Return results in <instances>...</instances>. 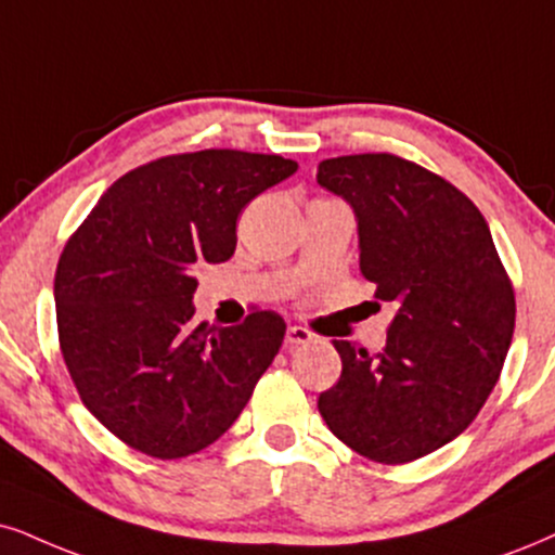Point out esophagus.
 I'll list each match as a JSON object with an SVG mask.
<instances>
[{
  "label": "esophagus",
  "instance_id": "1",
  "mask_svg": "<svg viewBox=\"0 0 555 555\" xmlns=\"http://www.w3.org/2000/svg\"><path fill=\"white\" fill-rule=\"evenodd\" d=\"M311 339H313V334L306 330V326H288V332H285V347L309 345Z\"/></svg>",
  "mask_w": 555,
  "mask_h": 555
}]
</instances>
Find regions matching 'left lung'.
Segmentation results:
<instances>
[{
  "mask_svg": "<svg viewBox=\"0 0 555 555\" xmlns=\"http://www.w3.org/2000/svg\"><path fill=\"white\" fill-rule=\"evenodd\" d=\"M317 182L352 208L362 278L393 309L380 354L334 339L341 375L319 412L360 455L416 461L455 440L496 386L515 291L481 210L420 164L337 156Z\"/></svg>",
  "mask_w": 555,
  "mask_h": 555,
  "instance_id": "8db88e82",
  "label": "left lung"
}]
</instances>
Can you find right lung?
I'll return each mask as SVG.
<instances>
[{
    "instance_id": "1",
    "label": "right lung",
    "mask_w": 555,
    "mask_h": 555,
    "mask_svg": "<svg viewBox=\"0 0 555 555\" xmlns=\"http://www.w3.org/2000/svg\"><path fill=\"white\" fill-rule=\"evenodd\" d=\"M275 154L164 156L107 188L59 259V341L85 406L141 453L172 461L216 442L283 345L285 321L195 324V262H225L249 201L296 175Z\"/></svg>"
}]
</instances>
